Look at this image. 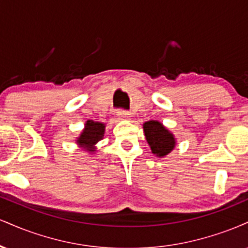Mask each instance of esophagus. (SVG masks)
Instances as JSON below:
<instances>
[{
  "mask_svg": "<svg viewBox=\"0 0 248 248\" xmlns=\"http://www.w3.org/2000/svg\"><path fill=\"white\" fill-rule=\"evenodd\" d=\"M118 118L120 119V120H127L128 118H130V114L129 113L127 112V110H122V109H120V110H118Z\"/></svg>",
  "mask_w": 248,
  "mask_h": 248,
  "instance_id": "1",
  "label": "esophagus"
}]
</instances>
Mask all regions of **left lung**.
Segmentation results:
<instances>
[{
	"label": "left lung",
	"instance_id": "left-lung-1",
	"mask_svg": "<svg viewBox=\"0 0 248 248\" xmlns=\"http://www.w3.org/2000/svg\"><path fill=\"white\" fill-rule=\"evenodd\" d=\"M144 135L153 154L158 157H163L169 154L176 146V139L161 122L150 120L143 124Z\"/></svg>",
	"mask_w": 248,
	"mask_h": 248
}]
</instances>
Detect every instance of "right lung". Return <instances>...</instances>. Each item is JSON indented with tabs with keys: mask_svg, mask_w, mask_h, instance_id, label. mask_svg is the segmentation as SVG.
Returning a JSON list of instances; mask_svg holds the SVG:
<instances>
[{
	"mask_svg": "<svg viewBox=\"0 0 248 248\" xmlns=\"http://www.w3.org/2000/svg\"><path fill=\"white\" fill-rule=\"evenodd\" d=\"M105 127L106 126L102 122L87 120L84 130L77 140V144L88 150V153H94L96 149L95 144L104 138Z\"/></svg>",
	"mask_w": 248,
	"mask_h": 248,
	"instance_id": "1",
	"label": "right lung"
}]
</instances>
